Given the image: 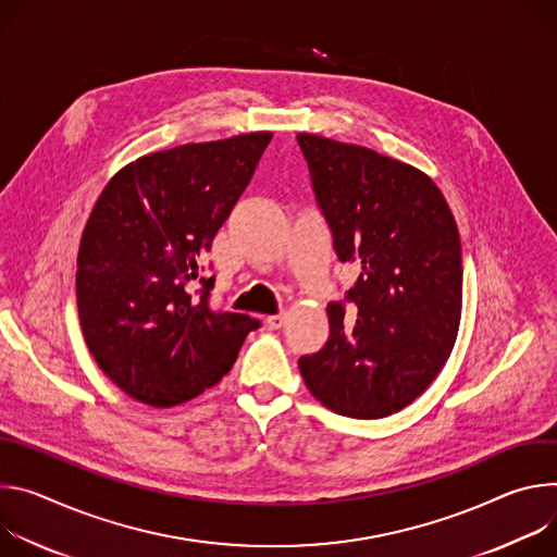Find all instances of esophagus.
I'll return each instance as SVG.
<instances>
[{"label": "esophagus", "mask_w": 557, "mask_h": 557, "mask_svg": "<svg viewBox=\"0 0 557 557\" xmlns=\"http://www.w3.org/2000/svg\"><path fill=\"white\" fill-rule=\"evenodd\" d=\"M285 319H287L285 312H276V314H270V317L265 319V323H268L270 330H281V327L285 325Z\"/></svg>", "instance_id": "1"}]
</instances>
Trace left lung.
I'll use <instances>...</instances> for the list:
<instances>
[{
  "label": "left lung",
  "mask_w": 557,
  "mask_h": 557,
  "mask_svg": "<svg viewBox=\"0 0 557 557\" xmlns=\"http://www.w3.org/2000/svg\"><path fill=\"white\" fill-rule=\"evenodd\" d=\"M296 139L334 250L360 268L345 300L327 305L330 338L298 360L300 374L327 409L385 418L413 403L454 349L462 312L458 227L438 185L418 168L319 135Z\"/></svg>",
  "instance_id": "1"
}]
</instances>
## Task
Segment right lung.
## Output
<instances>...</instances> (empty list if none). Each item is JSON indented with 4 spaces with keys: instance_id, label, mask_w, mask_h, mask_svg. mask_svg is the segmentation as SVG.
Listing matches in <instances>:
<instances>
[{
    "instance_id": "obj_1",
    "label": "right lung",
    "mask_w": 557,
    "mask_h": 557,
    "mask_svg": "<svg viewBox=\"0 0 557 557\" xmlns=\"http://www.w3.org/2000/svg\"><path fill=\"white\" fill-rule=\"evenodd\" d=\"M272 133L185 144L121 168L77 255L90 354L131 398L174 407L214 387L261 323L210 310L203 255L250 183Z\"/></svg>"
}]
</instances>
